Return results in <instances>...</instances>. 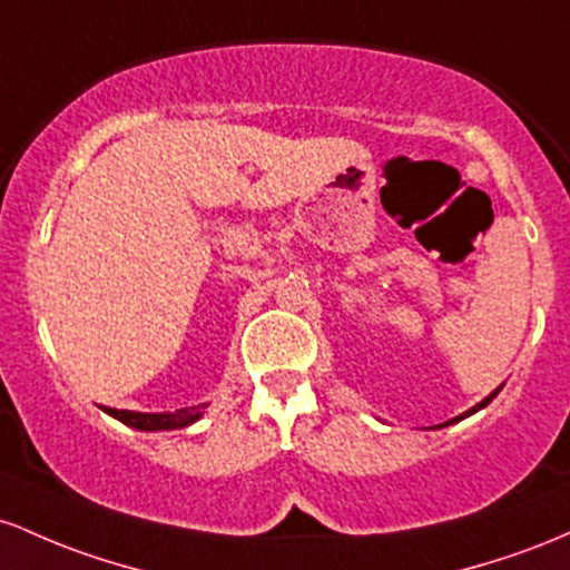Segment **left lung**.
Instances as JSON below:
<instances>
[{"instance_id":"left-lung-1","label":"left lung","mask_w":570,"mask_h":570,"mask_svg":"<svg viewBox=\"0 0 570 570\" xmlns=\"http://www.w3.org/2000/svg\"><path fill=\"white\" fill-rule=\"evenodd\" d=\"M498 390H501V387H498ZM498 390H492V393L488 395V399H484V401H479V404H476V406H471V409H469V412H465V414H460V417H455V420H450V423H458V420L469 417V414H474V412H479V409H484V406H488V404H490V401H492V399H495V395H498ZM450 423H444V425H450ZM444 425H436V428H444Z\"/></svg>"}]
</instances>
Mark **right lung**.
Here are the masks:
<instances>
[{"label": "right lung", "instance_id": "obj_1", "mask_svg": "<svg viewBox=\"0 0 570 570\" xmlns=\"http://www.w3.org/2000/svg\"><path fill=\"white\" fill-rule=\"evenodd\" d=\"M202 406L190 409H177V412H161V414H147V412H129V409H105L107 414H112L115 420H120L124 425L137 428V431H175V428H185L202 417Z\"/></svg>", "mask_w": 570, "mask_h": 570}]
</instances>
